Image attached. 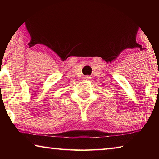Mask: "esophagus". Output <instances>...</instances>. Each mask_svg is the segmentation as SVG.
I'll list each match as a JSON object with an SVG mask.
<instances>
[{
  "instance_id": "34e87169",
  "label": "esophagus",
  "mask_w": 159,
  "mask_h": 159,
  "mask_svg": "<svg viewBox=\"0 0 159 159\" xmlns=\"http://www.w3.org/2000/svg\"><path fill=\"white\" fill-rule=\"evenodd\" d=\"M90 80V77L88 76H86L83 77V80H85V81H88V80Z\"/></svg>"
}]
</instances>
